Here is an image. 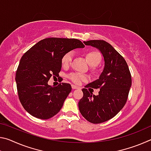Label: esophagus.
<instances>
[{
  "instance_id": "1",
  "label": "esophagus",
  "mask_w": 151,
  "mask_h": 151,
  "mask_svg": "<svg viewBox=\"0 0 151 151\" xmlns=\"http://www.w3.org/2000/svg\"><path fill=\"white\" fill-rule=\"evenodd\" d=\"M72 86V88H73V89H76V88H78L77 86L74 85H72V86Z\"/></svg>"
}]
</instances>
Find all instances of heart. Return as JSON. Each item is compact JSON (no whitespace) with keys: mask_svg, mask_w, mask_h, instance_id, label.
<instances>
[{"mask_svg":"<svg viewBox=\"0 0 151 151\" xmlns=\"http://www.w3.org/2000/svg\"><path fill=\"white\" fill-rule=\"evenodd\" d=\"M73 58V52H67L61 58V63L64 67H67L70 65ZM86 58L87 60L88 63L92 66H96L100 63L101 60V56L100 53L96 50H89L86 53ZM69 78L73 83L76 84H79L81 81H85L86 79V76L83 74L79 73H71L68 75Z\"/></svg>","mask_w":151,"mask_h":151,"instance_id":"heart-1","label":"heart"}]
</instances>
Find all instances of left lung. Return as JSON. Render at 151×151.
Returning <instances> with one entry per match:
<instances>
[{"instance_id":"left-lung-1","label":"left lung","mask_w":151,"mask_h":151,"mask_svg":"<svg viewBox=\"0 0 151 151\" xmlns=\"http://www.w3.org/2000/svg\"><path fill=\"white\" fill-rule=\"evenodd\" d=\"M84 43L97 48L104 61L99 78L82 89L83 96L78 102L79 111L84 118L99 124L113 118L123 108L131 86V75L124 58L109 43L103 40ZM93 88H100L98 96L90 91Z\"/></svg>"}]
</instances>
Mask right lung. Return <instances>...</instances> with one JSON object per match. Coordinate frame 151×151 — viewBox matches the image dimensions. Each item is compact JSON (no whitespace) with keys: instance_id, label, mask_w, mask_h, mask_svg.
Instances as JSON below:
<instances>
[{"instance_id":"add662e5","label":"right lung","mask_w":151,"mask_h":151,"mask_svg":"<svg viewBox=\"0 0 151 151\" xmlns=\"http://www.w3.org/2000/svg\"><path fill=\"white\" fill-rule=\"evenodd\" d=\"M84 47L78 39L48 38L24 53L15 80L19 100L30 114L48 119L60 111L72 88L70 84L64 83L53 87L48 85V81L52 76L58 75L61 58L66 52Z\"/></svg>"}]
</instances>
